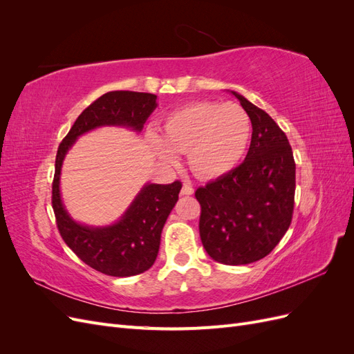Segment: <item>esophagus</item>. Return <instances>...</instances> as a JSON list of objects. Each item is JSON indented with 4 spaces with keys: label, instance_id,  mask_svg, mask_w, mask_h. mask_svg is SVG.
Masks as SVG:
<instances>
[{
    "label": "esophagus",
    "instance_id": "1",
    "mask_svg": "<svg viewBox=\"0 0 354 354\" xmlns=\"http://www.w3.org/2000/svg\"><path fill=\"white\" fill-rule=\"evenodd\" d=\"M194 187L192 186H189V185H185L183 187H181V195L183 196H190V195H194Z\"/></svg>",
    "mask_w": 354,
    "mask_h": 354
}]
</instances>
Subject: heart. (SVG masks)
Here are the masks:
<instances>
[{
  "label": "heart",
  "mask_w": 354,
  "mask_h": 354,
  "mask_svg": "<svg viewBox=\"0 0 354 354\" xmlns=\"http://www.w3.org/2000/svg\"><path fill=\"white\" fill-rule=\"evenodd\" d=\"M251 118L236 103L196 102L167 115L162 137L147 131V145L165 164L187 153V164L202 180H216L236 168L248 152Z\"/></svg>",
  "instance_id": "heart-1"
}]
</instances>
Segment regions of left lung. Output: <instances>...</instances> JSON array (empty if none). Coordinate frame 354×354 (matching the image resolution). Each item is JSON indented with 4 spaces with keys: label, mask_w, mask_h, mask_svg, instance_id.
Masks as SVG:
<instances>
[{
    "label": "left lung",
    "mask_w": 354,
    "mask_h": 354,
    "mask_svg": "<svg viewBox=\"0 0 354 354\" xmlns=\"http://www.w3.org/2000/svg\"><path fill=\"white\" fill-rule=\"evenodd\" d=\"M230 93L251 118L250 151L239 167L195 196L203 248L217 263L242 266L270 254L291 224L295 162L279 125L242 94Z\"/></svg>",
    "instance_id": "8db88e82"
}]
</instances>
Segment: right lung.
<instances>
[{
  "label": "right lung",
  "instance_id": "add662e5",
  "mask_svg": "<svg viewBox=\"0 0 354 354\" xmlns=\"http://www.w3.org/2000/svg\"><path fill=\"white\" fill-rule=\"evenodd\" d=\"M156 95L137 91H109L91 103L73 122L56 156L53 209L63 241L80 259L100 273L128 277L153 266L164 224L178 201L181 183H146L120 220L108 226H90L71 217L60 194L62 165L82 134L100 127H122L140 133L156 109Z\"/></svg>",
  "mask_w": 354,
  "mask_h": 354
}]
</instances>
